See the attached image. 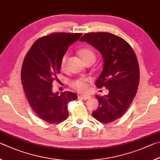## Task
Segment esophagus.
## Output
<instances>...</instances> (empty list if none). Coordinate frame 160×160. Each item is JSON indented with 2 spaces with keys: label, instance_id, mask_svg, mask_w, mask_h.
Returning a JSON list of instances; mask_svg holds the SVG:
<instances>
[{
  "label": "esophagus",
  "instance_id": "esophagus-1",
  "mask_svg": "<svg viewBox=\"0 0 160 160\" xmlns=\"http://www.w3.org/2000/svg\"><path fill=\"white\" fill-rule=\"evenodd\" d=\"M80 98H82L83 100H88L91 98V96H86V95H82V96H80Z\"/></svg>",
  "mask_w": 160,
  "mask_h": 160
}]
</instances>
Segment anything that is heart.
<instances>
[{"label": "heart", "mask_w": 160, "mask_h": 160, "mask_svg": "<svg viewBox=\"0 0 160 160\" xmlns=\"http://www.w3.org/2000/svg\"><path fill=\"white\" fill-rule=\"evenodd\" d=\"M78 54H79L80 57L82 58L83 61L84 62L86 60H90V59H96V55H95L94 52L92 51L91 50L88 48H82L78 51ZM68 53H65L62 58L60 66L61 68L64 69L65 68L67 60H68ZM72 85L74 88L77 89V91L83 92L87 90L88 85L86 83V82L84 79H76L73 81L72 82Z\"/></svg>", "instance_id": "obj_1"}]
</instances>
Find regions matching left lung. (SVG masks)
I'll use <instances>...</instances> for the list:
<instances>
[{"mask_svg": "<svg viewBox=\"0 0 160 160\" xmlns=\"http://www.w3.org/2000/svg\"><path fill=\"white\" fill-rule=\"evenodd\" d=\"M101 53L103 68L96 82L105 87L108 95L100 97L93 117L108 124L123 116L135 97L139 83V67L130 45L124 39L108 32L88 33L80 38Z\"/></svg>", "mask_w": 160, "mask_h": 160, "instance_id": "left-lung-1", "label": "left lung"}]
</instances>
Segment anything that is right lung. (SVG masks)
I'll list each match as a JSON object with an SVG mask.
<instances>
[{
	"label": "right lung",
	"instance_id": "right-lung-1",
	"mask_svg": "<svg viewBox=\"0 0 160 160\" xmlns=\"http://www.w3.org/2000/svg\"><path fill=\"white\" fill-rule=\"evenodd\" d=\"M82 33H54L35 41L25 56L21 79L28 102L37 116L49 124H59L69 115L67 103L77 94L52 92V82L58 79L62 56Z\"/></svg>",
	"mask_w": 160,
	"mask_h": 160
}]
</instances>
